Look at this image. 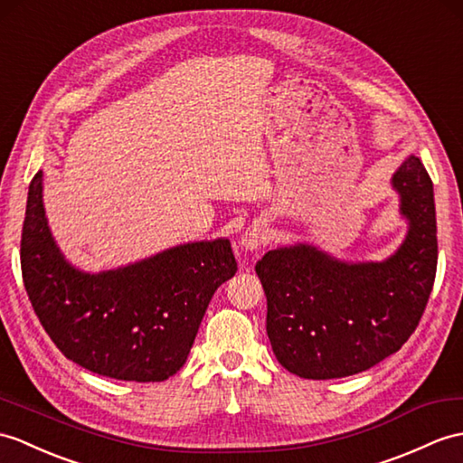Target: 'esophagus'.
Instances as JSON below:
<instances>
[{
  "mask_svg": "<svg viewBox=\"0 0 463 463\" xmlns=\"http://www.w3.org/2000/svg\"><path fill=\"white\" fill-rule=\"evenodd\" d=\"M266 241H268V231L264 229V224L254 222L242 232L241 246H242V250H246V252H256L258 249H262Z\"/></svg>",
  "mask_w": 463,
  "mask_h": 463,
  "instance_id": "34e87169",
  "label": "esophagus"
}]
</instances>
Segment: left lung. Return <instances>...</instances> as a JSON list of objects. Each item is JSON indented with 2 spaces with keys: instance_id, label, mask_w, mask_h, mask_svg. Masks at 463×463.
<instances>
[{
  "instance_id": "obj_1",
  "label": "left lung",
  "mask_w": 463,
  "mask_h": 463,
  "mask_svg": "<svg viewBox=\"0 0 463 463\" xmlns=\"http://www.w3.org/2000/svg\"><path fill=\"white\" fill-rule=\"evenodd\" d=\"M408 229L384 260H341L296 242L256 264L266 292V331L278 363L302 379L367 371L412 335L432 292L438 262L434 187L408 156L391 179Z\"/></svg>"
}]
</instances>
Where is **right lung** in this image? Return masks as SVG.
<instances>
[{
	"instance_id": "obj_1",
	"label": "right lung",
	"mask_w": 463,
	"mask_h": 463,
	"mask_svg": "<svg viewBox=\"0 0 463 463\" xmlns=\"http://www.w3.org/2000/svg\"><path fill=\"white\" fill-rule=\"evenodd\" d=\"M21 272L41 326L64 357L102 377L159 383L185 364L211 298L234 276L236 260L231 241L214 239L84 272L49 229L37 171L21 234Z\"/></svg>"
}]
</instances>
